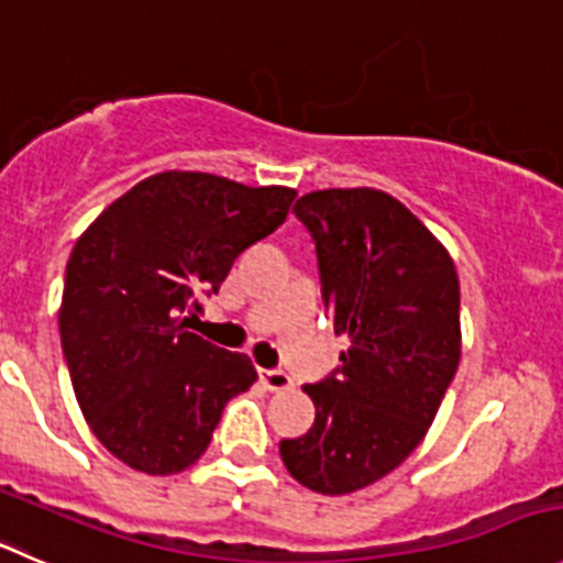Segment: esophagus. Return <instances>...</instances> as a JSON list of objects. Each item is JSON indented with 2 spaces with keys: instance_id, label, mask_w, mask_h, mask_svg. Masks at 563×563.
Here are the masks:
<instances>
[{
  "instance_id": "34e87169",
  "label": "esophagus",
  "mask_w": 563,
  "mask_h": 563,
  "mask_svg": "<svg viewBox=\"0 0 563 563\" xmlns=\"http://www.w3.org/2000/svg\"><path fill=\"white\" fill-rule=\"evenodd\" d=\"M260 378L271 393H287V389H292V378L285 371H260Z\"/></svg>"
}]
</instances>
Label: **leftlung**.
<instances>
[{
  "label": "left lung",
  "mask_w": 563,
  "mask_h": 563,
  "mask_svg": "<svg viewBox=\"0 0 563 563\" xmlns=\"http://www.w3.org/2000/svg\"><path fill=\"white\" fill-rule=\"evenodd\" d=\"M292 212L312 234L325 309L351 347L329 378L303 387L314 426L282 439L278 453L307 489L351 495L420 445L456 376V265L398 198L373 187L307 192Z\"/></svg>",
  "instance_id": "obj_1"
}]
</instances>
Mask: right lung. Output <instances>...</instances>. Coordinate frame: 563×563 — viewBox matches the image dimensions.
I'll use <instances>...</instances> for the list:
<instances>
[{
  "label": "right lung",
  "mask_w": 563,
  "mask_h": 563,
  "mask_svg": "<svg viewBox=\"0 0 563 563\" xmlns=\"http://www.w3.org/2000/svg\"><path fill=\"white\" fill-rule=\"evenodd\" d=\"M296 190L165 170L115 198L74 245L60 342L90 431L126 467L174 475L256 382L245 353L187 331L234 260L285 223Z\"/></svg>",
  "instance_id": "1"
}]
</instances>
